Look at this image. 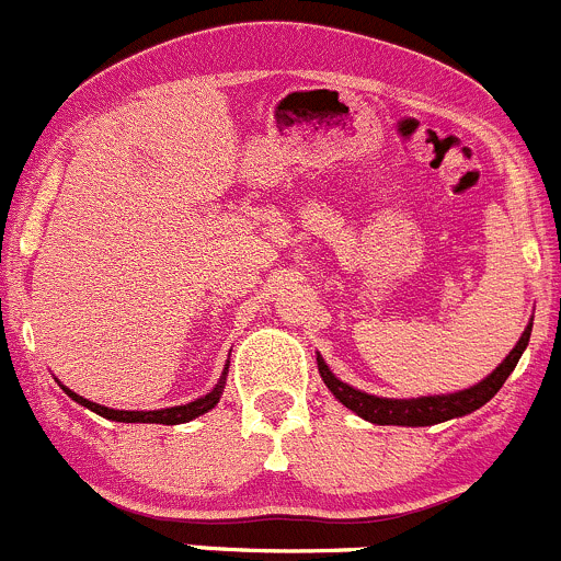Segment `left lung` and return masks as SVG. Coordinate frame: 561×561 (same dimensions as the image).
I'll return each instance as SVG.
<instances>
[{
  "instance_id": "obj_1",
  "label": "left lung",
  "mask_w": 561,
  "mask_h": 561,
  "mask_svg": "<svg viewBox=\"0 0 561 561\" xmlns=\"http://www.w3.org/2000/svg\"><path fill=\"white\" fill-rule=\"evenodd\" d=\"M529 335H531V319L529 324H526V330L520 332L513 352H510L507 357H504L502 363L485 376V379L467 387V390L445 392V396H420V398L368 396V392L357 390V387L337 379V376L330 370V365L321 359V354H316V365H319L321 381L327 385V390H330L343 407L352 409L357 417L368 420V423L374 425H407V428H423V425H436V423H447V420L467 417V414L477 412L480 407H485V403L496 396L499 387L507 381V376L515 370L520 354H524L526 346H529Z\"/></svg>"
}]
</instances>
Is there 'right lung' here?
<instances>
[{
	"label": "right lung",
	"mask_w": 561,
	"mask_h": 561,
	"mask_svg": "<svg viewBox=\"0 0 561 561\" xmlns=\"http://www.w3.org/2000/svg\"><path fill=\"white\" fill-rule=\"evenodd\" d=\"M226 374H229V363H226L224 376H220V379H218V385H215L213 390L207 392V396L196 398V401H191V403H182V407L152 409V412H125V409H108V407H100V403L87 401V398H81L79 392H73V390H70V387H65L62 381H59V387H62L65 396L73 398L76 403H81V407H87V409H90V412L100 414V417L114 420V423H158V425H180V423H191V420L202 417V414H207L209 409L218 407L220 396H224V387H226Z\"/></svg>",
	"instance_id": "right-lung-1"
}]
</instances>
